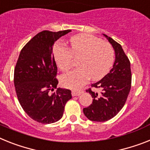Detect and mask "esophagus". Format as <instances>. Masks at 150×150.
<instances>
[{"instance_id": "esophagus-1", "label": "esophagus", "mask_w": 150, "mask_h": 150, "mask_svg": "<svg viewBox=\"0 0 150 150\" xmlns=\"http://www.w3.org/2000/svg\"><path fill=\"white\" fill-rule=\"evenodd\" d=\"M83 93L82 90H72L71 91V94H72V96H79L81 94Z\"/></svg>"}]
</instances>
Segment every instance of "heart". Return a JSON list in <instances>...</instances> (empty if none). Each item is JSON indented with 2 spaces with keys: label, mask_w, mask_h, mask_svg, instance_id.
Returning a JSON list of instances; mask_svg holds the SVG:
<instances>
[{
  "label": "heart",
  "mask_w": 150,
  "mask_h": 150,
  "mask_svg": "<svg viewBox=\"0 0 150 150\" xmlns=\"http://www.w3.org/2000/svg\"><path fill=\"white\" fill-rule=\"evenodd\" d=\"M69 48L55 46L54 58L58 67L67 71L72 67L73 58L80 57L79 68L63 75L62 84L66 88H80L91 79L99 81L108 75L114 62V50L109 42L86 33L75 35L69 40Z\"/></svg>",
  "instance_id": "heart-1"
}]
</instances>
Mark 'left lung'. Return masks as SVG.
I'll list each match as a JSON object with an SVG mask.
<instances>
[{
  "instance_id": "8db88e82",
  "label": "left lung",
  "mask_w": 150,
  "mask_h": 150,
  "mask_svg": "<svg viewBox=\"0 0 150 150\" xmlns=\"http://www.w3.org/2000/svg\"><path fill=\"white\" fill-rule=\"evenodd\" d=\"M115 52V62L113 68L101 80L91 85V87L100 89L98 94L87 89L91 94L92 104L83 109V112L90 120L104 122L110 120L119 113L125 104L131 88V69L128 57L120 44L107 35Z\"/></svg>"
}]
</instances>
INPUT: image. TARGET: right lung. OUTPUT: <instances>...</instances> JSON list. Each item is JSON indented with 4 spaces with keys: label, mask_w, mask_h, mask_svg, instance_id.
Listing matches in <instances>:
<instances>
[{
    "label": "right lung",
    "mask_w": 150,
    "mask_h": 150,
    "mask_svg": "<svg viewBox=\"0 0 150 150\" xmlns=\"http://www.w3.org/2000/svg\"><path fill=\"white\" fill-rule=\"evenodd\" d=\"M69 32L44 30L37 33L21 50L15 66L13 82L19 102L38 123L59 120L71 98V91L57 88V65L52 54L55 42Z\"/></svg>",
    "instance_id": "1"
}]
</instances>
